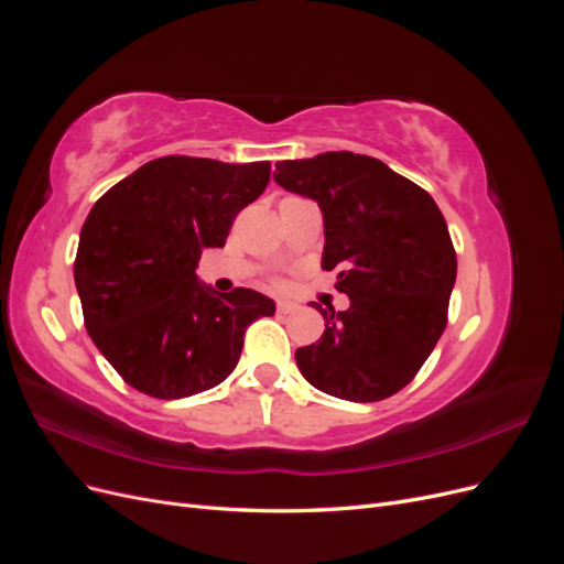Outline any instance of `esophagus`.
Instances as JSON below:
<instances>
[{
  "label": "esophagus",
  "mask_w": 564,
  "mask_h": 564,
  "mask_svg": "<svg viewBox=\"0 0 564 564\" xmlns=\"http://www.w3.org/2000/svg\"><path fill=\"white\" fill-rule=\"evenodd\" d=\"M275 311H278V313H282V315H289V313H294V311H296V303H292V301H278Z\"/></svg>",
  "instance_id": "obj_1"
}]
</instances>
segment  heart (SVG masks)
<instances>
[{"mask_svg":"<svg viewBox=\"0 0 564 564\" xmlns=\"http://www.w3.org/2000/svg\"><path fill=\"white\" fill-rule=\"evenodd\" d=\"M296 202H308V199H303V197H294V195H292V197H284L280 204H296Z\"/></svg>","mask_w":564,"mask_h":564,"instance_id":"1","label":"heart"}]
</instances>
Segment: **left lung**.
<instances>
[{
	"label": "left lung",
	"mask_w": 564,
	"mask_h": 564,
	"mask_svg": "<svg viewBox=\"0 0 564 564\" xmlns=\"http://www.w3.org/2000/svg\"><path fill=\"white\" fill-rule=\"evenodd\" d=\"M311 197L324 218L322 268L338 270L350 308H313L324 334L296 350L305 381L350 402L395 395L429 360L447 327L456 251L435 199L381 160L322 152L284 160L272 174Z\"/></svg>",
	"instance_id": "1"
}]
</instances>
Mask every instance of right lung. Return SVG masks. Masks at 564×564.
Instances as JSON below:
<instances>
[{"mask_svg": "<svg viewBox=\"0 0 564 564\" xmlns=\"http://www.w3.org/2000/svg\"><path fill=\"white\" fill-rule=\"evenodd\" d=\"M270 181V162L152 160L112 185L84 220L75 284L84 327L131 388L158 400L197 395L237 367L245 332L275 303L253 289L197 282L207 247Z\"/></svg>", "mask_w": 564, "mask_h": 564, "instance_id": "obj_1", "label": "right lung"}]
</instances>
